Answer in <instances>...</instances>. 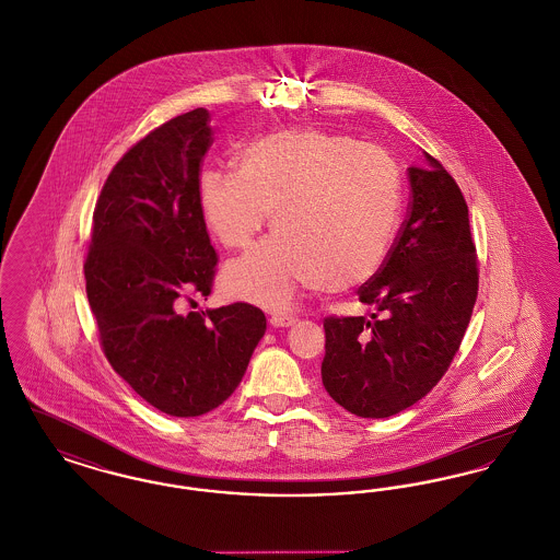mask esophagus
Listing matches in <instances>:
<instances>
[{"label": "esophagus", "mask_w": 560, "mask_h": 560, "mask_svg": "<svg viewBox=\"0 0 560 560\" xmlns=\"http://www.w3.org/2000/svg\"><path fill=\"white\" fill-rule=\"evenodd\" d=\"M269 322H271V326H276V328H289V326L294 324V317L289 316V314H271Z\"/></svg>", "instance_id": "34e87169"}]
</instances>
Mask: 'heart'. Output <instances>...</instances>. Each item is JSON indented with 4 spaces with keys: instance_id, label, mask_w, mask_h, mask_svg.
Instances as JSON below:
<instances>
[{
    "instance_id": "1",
    "label": "heart",
    "mask_w": 560,
    "mask_h": 560,
    "mask_svg": "<svg viewBox=\"0 0 560 560\" xmlns=\"http://www.w3.org/2000/svg\"><path fill=\"white\" fill-rule=\"evenodd\" d=\"M196 195L228 248L246 246L273 215L280 234L223 271L230 294L268 307H289L305 289L364 284L387 259L401 207L399 171L383 148L312 127L253 140L238 170L202 167Z\"/></svg>"
}]
</instances>
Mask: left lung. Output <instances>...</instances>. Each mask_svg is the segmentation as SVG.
Returning <instances> with one entry per match:
<instances>
[{
    "label": "left lung",
    "mask_w": 560,
    "mask_h": 560,
    "mask_svg": "<svg viewBox=\"0 0 560 560\" xmlns=\"http://www.w3.org/2000/svg\"><path fill=\"white\" fill-rule=\"evenodd\" d=\"M408 167V219L358 289L383 317L324 319L322 383L347 412L387 418L422 399L460 349L479 291L477 248L456 179L424 152Z\"/></svg>",
    "instance_id": "8db88e82"
}]
</instances>
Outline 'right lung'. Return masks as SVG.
Returning <instances> with one entry per match:
<instances>
[{
	"label": "right lung",
	"mask_w": 560,
	"mask_h": 560,
	"mask_svg": "<svg viewBox=\"0 0 560 560\" xmlns=\"http://www.w3.org/2000/svg\"><path fill=\"white\" fill-rule=\"evenodd\" d=\"M209 122L195 108L122 154L97 198L83 266L106 360L177 418L211 412L234 393L268 324L248 303L179 314L182 299L211 294L218 266L196 195Z\"/></svg>",
	"instance_id": "add662e5"
}]
</instances>
